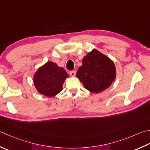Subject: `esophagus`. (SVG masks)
I'll return each mask as SVG.
<instances>
[{"label":"esophagus","instance_id":"34e87169","mask_svg":"<svg viewBox=\"0 0 150 150\" xmlns=\"http://www.w3.org/2000/svg\"><path fill=\"white\" fill-rule=\"evenodd\" d=\"M69 74H70V75L71 76V77H75V75H76V71H70Z\"/></svg>","mask_w":150,"mask_h":150}]
</instances>
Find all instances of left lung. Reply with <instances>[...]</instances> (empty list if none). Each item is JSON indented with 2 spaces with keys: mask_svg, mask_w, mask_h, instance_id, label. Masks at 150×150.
Returning a JSON list of instances; mask_svg holds the SVG:
<instances>
[{
  "mask_svg": "<svg viewBox=\"0 0 150 150\" xmlns=\"http://www.w3.org/2000/svg\"><path fill=\"white\" fill-rule=\"evenodd\" d=\"M76 75L85 88L98 93L111 86L116 77V69L110 58L93 49L83 57Z\"/></svg>",
  "mask_w": 150,
  "mask_h": 150,
  "instance_id": "left-lung-1",
  "label": "left lung"
}]
</instances>
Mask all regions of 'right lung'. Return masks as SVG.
I'll list each match as a JSON object with an SVG mask.
<instances>
[{"label":"right lung","instance_id":"obj_1","mask_svg":"<svg viewBox=\"0 0 150 150\" xmlns=\"http://www.w3.org/2000/svg\"><path fill=\"white\" fill-rule=\"evenodd\" d=\"M67 77L69 75L64 68L48 61L35 72L33 82L38 93L52 98L62 90L63 84Z\"/></svg>","mask_w":150,"mask_h":150}]
</instances>
